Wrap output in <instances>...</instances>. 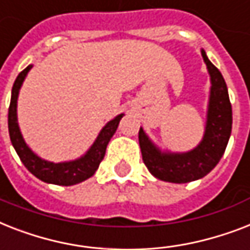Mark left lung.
Listing matches in <instances>:
<instances>
[{
  "mask_svg": "<svg viewBox=\"0 0 250 250\" xmlns=\"http://www.w3.org/2000/svg\"><path fill=\"white\" fill-rule=\"evenodd\" d=\"M208 71L210 73L211 90L208 111V123L203 142L187 153H161L149 142L143 129H139L143 163L157 179L171 183H187L196 181L213 170L225 153L232 127V108L229 91L222 73L201 51Z\"/></svg>",
  "mask_w": 250,
  "mask_h": 250,
  "instance_id": "obj_1",
  "label": "left lung"
}]
</instances>
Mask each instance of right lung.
Returning a JSON list of instances; mask_svg holds the SVG:
<instances>
[{
  "mask_svg": "<svg viewBox=\"0 0 250 250\" xmlns=\"http://www.w3.org/2000/svg\"><path fill=\"white\" fill-rule=\"evenodd\" d=\"M32 68V65H28L27 68L18 75L17 80L13 85L11 90V101L9 107V133L10 139L13 143L14 148L17 151L18 156L21 157V163L32 174L46 183H53L59 186H72L85 179L90 178L91 175L97 171L99 164L105 155V148L108 142L111 141L112 135L115 134L116 129L119 126V123L124 115H119L117 117L109 121L103 129L101 134L98 135L97 141L94 142L91 148L81 159L69 163L54 164L40 159L37 155L32 152L25 145L23 137L21 134L19 126L17 121V101L19 89L24 81V77L27 76L28 71Z\"/></svg>",
  "mask_w": 250,
  "mask_h": 250,
  "instance_id": "right-lung-1",
  "label": "right lung"
}]
</instances>
